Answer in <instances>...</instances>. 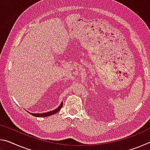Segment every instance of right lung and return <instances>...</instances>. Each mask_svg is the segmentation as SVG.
Instances as JSON below:
<instances>
[{
	"instance_id": "add662e5",
	"label": "right lung",
	"mask_w": 150,
	"mask_h": 150,
	"mask_svg": "<svg viewBox=\"0 0 150 150\" xmlns=\"http://www.w3.org/2000/svg\"><path fill=\"white\" fill-rule=\"evenodd\" d=\"M63 106V102H62V103H61V105L58 106V107L55 109V110H52V111H50V112H44V113H30V112H28L30 114H31L32 115H33L34 116H35V117H46V116H51V115H54V114L57 113V112H59V110H60L61 108H62ZM28 112V111H27Z\"/></svg>"
}]
</instances>
